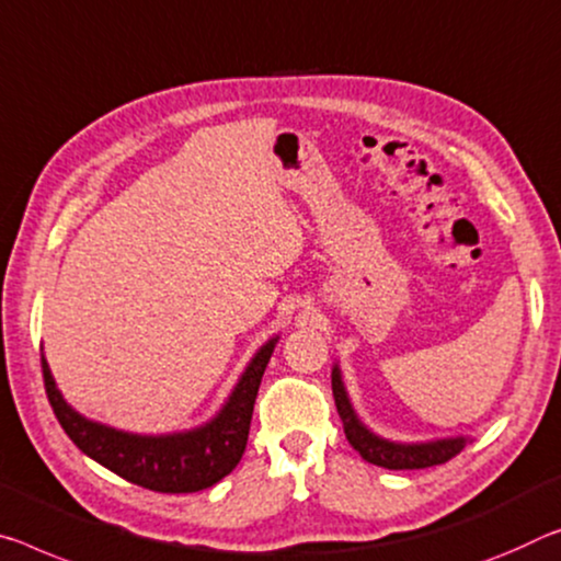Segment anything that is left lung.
<instances>
[{
    "mask_svg": "<svg viewBox=\"0 0 561 561\" xmlns=\"http://www.w3.org/2000/svg\"><path fill=\"white\" fill-rule=\"evenodd\" d=\"M332 392L336 402V412H340L344 422V434L354 449L359 451L362 459H367L369 465L385 467V469H424V467H437L457 457L461 449H465L467 439H442V442H430V444H394L387 439H379L377 434H371L367 426H364L354 409L346 399L340 369H332Z\"/></svg>",
    "mask_w": 561,
    "mask_h": 561,
    "instance_id": "left-lung-1",
    "label": "left lung"
}]
</instances>
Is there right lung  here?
Here are the masks:
<instances>
[{
	"label": "right lung",
	"mask_w": 561,
	"mask_h": 561,
	"mask_svg": "<svg viewBox=\"0 0 561 561\" xmlns=\"http://www.w3.org/2000/svg\"><path fill=\"white\" fill-rule=\"evenodd\" d=\"M277 340L266 342L249 362L237 389L225 409L209 424L194 432L167 434V437H139L96 424L77 414L51 379L47 359L42 357L44 389L55 409L61 430L87 457L100 461L110 472L131 484L162 494H190L217 484L239 465L244 455L249 424H252L254 399L260 392L262 375Z\"/></svg>",
	"instance_id": "add662e5"
}]
</instances>
